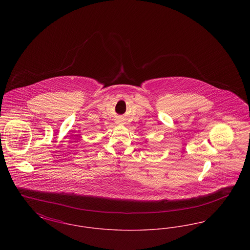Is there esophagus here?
Masks as SVG:
<instances>
[{
  "instance_id": "34e87169",
  "label": "esophagus",
  "mask_w": 250,
  "mask_h": 250,
  "mask_svg": "<svg viewBox=\"0 0 250 250\" xmlns=\"http://www.w3.org/2000/svg\"><path fill=\"white\" fill-rule=\"evenodd\" d=\"M122 123V121H117V124H121Z\"/></svg>"
}]
</instances>
